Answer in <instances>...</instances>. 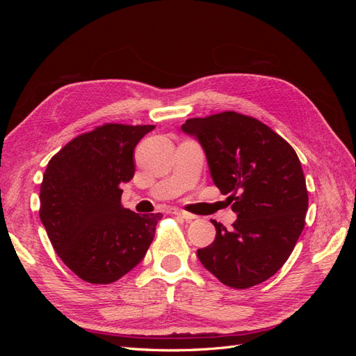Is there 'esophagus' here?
<instances>
[{
  "label": "esophagus",
  "instance_id": "34e87169",
  "mask_svg": "<svg viewBox=\"0 0 356 356\" xmlns=\"http://www.w3.org/2000/svg\"><path fill=\"white\" fill-rule=\"evenodd\" d=\"M169 212L174 213V215H178V217L186 218V220H188V221L196 218V215H193V213H190V212H186L184 209H179V208H170Z\"/></svg>",
  "mask_w": 356,
  "mask_h": 356
}]
</instances>
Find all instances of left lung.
Instances as JSON below:
<instances>
[{"instance_id": "1", "label": "left lung", "mask_w": 356, "mask_h": 356, "mask_svg": "<svg viewBox=\"0 0 356 356\" xmlns=\"http://www.w3.org/2000/svg\"><path fill=\"white\" fill-rule=\"evenodd\" d=\"M181 131L197 139L213 184L238 213L232 229L212 220L217 234L197 250L200 263L232 288L267 281L305 229L309 196L294 148L260 120L234 111L188 118Z\"/></svg>"}]
</instances>
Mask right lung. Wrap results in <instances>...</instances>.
<instances>
[{
    "mask_svg": "<svg viewBox=\"0 0 356 356\" xmlns=\"http://www.w3.org/2000/svg\"><path fill=\"white\" fill-rule=\"evenodd\" d=\"M154 126L106 123L51 157L40 187V220L60 260L89 284H111L143 261L161 213L122 207L136 144Z\"/></svg>",
    "mask_w": 356,
    "mask_h": 356,
    "instance_id": "add662e5",
    "label": "right lung"
}]
</instances>
